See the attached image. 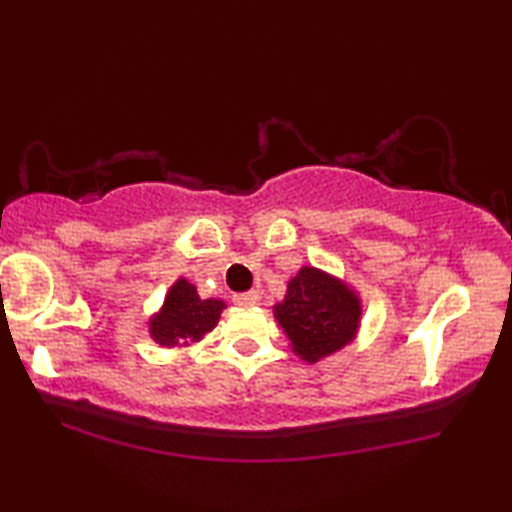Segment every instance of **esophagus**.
Segmentation results:
<instances>
[{"mask_svg": "<svg viewBox=\"0 0 512 512\" xmlns=\"http://www.w3.org/2000/svg\"><path fill=\"white\" fill-rule=\"evenodd\" d=\"M235 305H239V307H253V305H257L259 302V293L257 291H246V293H237L235 298Z\"/></svg>", "mask_w": 512, "mask_h": 512, "instance_id": "34e87169", "label": "esophagus"}]
</instances>
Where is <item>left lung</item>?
<instances>
[{"instance_id":"8db88e82","label":"left lung","mask_w":512,"mask_h":512,"mask_svg":"<svg viewBox=\"0 0 512 512\" xmlns=\"http://www.w3.org/2000/svg\"><path fill=\"white\" fill-rule=\"evenodd\" d=\"M359 298L318 268L305 266L275 305V318L293 343V352L314 363L341 350L359 327Z\"/></svg>"}]
</instances>
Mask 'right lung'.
Instances as JSON below:
<instances>
[{"instance_id": "add662e5", "label": "right lung", "mask_w": 512, "mask_h": 512, "mask_svg": "<svg viewBox=\"0 0 512 512\" xmlns=\"http://www.w3.org/2000/svg\"><path fill=\"white\" fill-rule=\"evenodd\" d=\"M223 307L221 300H201L194 284L178 280L164 300L160 314L151 320V336L167 348L203 339L216 325Z\"/></svg>"}]
</instances>
